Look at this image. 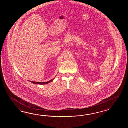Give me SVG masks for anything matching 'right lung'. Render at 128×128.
<instances>
[{"mask_svg":"<svg viewBox=\"0 0 128 128\" xmlns=\"http://www.w3.org/2000/svg\"><path fill=\"white\" fill-rule=\"evenodd\" d=\"M52 79L51 80H49L48 82H32V81H29V82H32V83L33 84H48V83H50V82H52L53 80L54 79Z\"/></svg>","mask_w":128,"mask_h":128,"instance_id":"right-lung-1","label":"right lung"}]
</instances>
